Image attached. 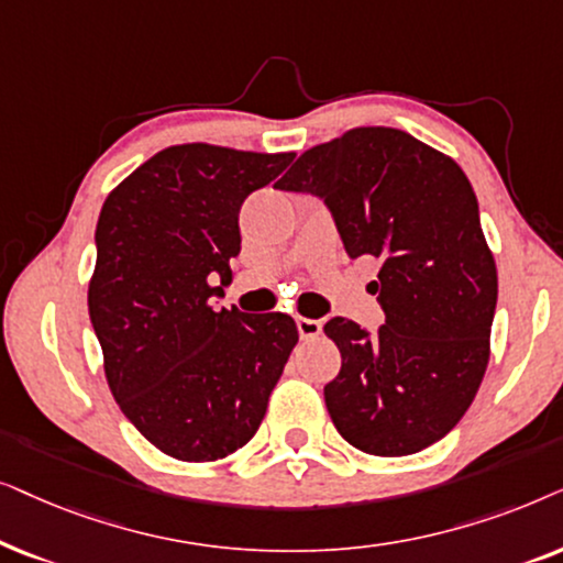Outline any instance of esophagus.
Masks as SVG:
<instances>
[{"mask_svg":"<svg viewBox=\"0 0 563 563\" xmlns=\"http://www.w3.org/2000/svg\"><path fill=\"white\" fill-rule=\"evenodd\" d=\"M296 327H298V334H301V340H317L321 334V321L319 319H306V317H298L296 319Z\"/></svg>","mask_w":563,"mask_h":563,"instance_id":"obj_1","label":"esophagus"}]
</instances>
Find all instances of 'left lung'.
Segmentation results:
<instances>
[{
    "instance_id": "left-lung-1",
    "label": "left lung",
    "mask_w": 563,
    "mask_h": 563,
    "mask_svg": "<svg viewBox=\"0 0 563 563\" xmlns=\"http://www.w3.org/2000/svg\"><path fill=\"white\" fill-rule=\"evenodd\" d=\"M277 190L324 200L352 260L380 262L373 294L386 324L334 317L324 334L342 368L324 386L336 432L371 455L443 440L482 386L497 267L468 177L409 133L371 125L298 156Z\"/></svg>"
}]
</instances>
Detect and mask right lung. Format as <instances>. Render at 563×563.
Returning <instances> with one entry per match:
<instances>
[{"label": "right lung", "instance_id": "add662e5", "mask_svg": "<svg viewBox=\"0 0 563 563\" xmlns=\"http://www.w3.org/2000/svg\"><path fill=\"white\" fill-rule=\"evenodd\" d=\"M294 154L211 144L154 154L104 200L89 319L120 411L177 461L250 443L298 342L288 313L219 309L242 250L239 211Z\"/></svg>", "mask_w": 563, "mask_h": 563}]
</instances>
